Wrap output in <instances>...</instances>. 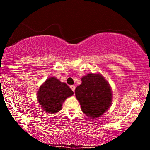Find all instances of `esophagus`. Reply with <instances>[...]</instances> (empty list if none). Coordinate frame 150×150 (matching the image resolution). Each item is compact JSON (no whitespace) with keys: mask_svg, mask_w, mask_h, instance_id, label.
Masks as SVG:
<instances>
[{"mask_svg":"<svg viewBox=\"0 0 150 150\" xmlns=\"http://www.w3.org/2000/svg\"><path fill=\"white\" fill-rule=\"evenodd\" d=\"M70 88H71V89L73 91V92H75V85H71L70 86Z\"/></svg>","mask_w":150,"mask_h":150,"instance_id":"esophagus-1","label":"esophagus"}]
</instances>
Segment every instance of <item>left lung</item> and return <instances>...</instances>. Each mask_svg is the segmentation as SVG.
I'll return each instance as SVG.
<instances>
[{
  "label": "left lung",
  "instance_id": "1",
  "mask_svg": "<svg viewBox=\"0 0 150 150\" xmlns=\"http://www.w3.org/2000/svg\"><path fill=\"white\" fill-rule=\"evenodd\" d=\"M75 96L82 112L92 118L101 116L111 105L112 93L107 81L99 74L89 73L82 78Z\"/></svg>",
  "mask_w": 150,
  "mask_h": 150
}]
</instances>
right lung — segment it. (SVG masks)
<instances>
[{"label":"right lung","mask_w":150,"mask_h":150,"mask_svg":"<svg viewBox=\"0 0 150 150\" xmlns=\"http://www.w3.org/2000/svg\"><path fill=\"white\" fill-rule=\"evenodd\" d=\"M73 92L64 82L56 77H49L39 89L38 101L43 109L49 113H57L62 108V104Z\"/></svg>","instance_id":"add662e5"}]
</instances>
